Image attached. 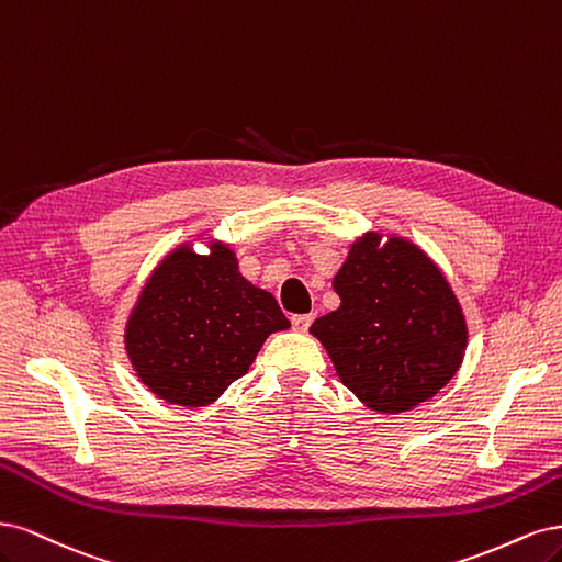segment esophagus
I'll use <instances>...</instances> for the list:
<instances>
[{
  "instance_id": "34e87169",
  "label": "esophagus",
  "mask_w": 562,
  "mask_h": 562,
  "mask_svg": "<svg viewBox=\"0 0 562 562\" xmlns=\"http://www.w3.org/2000/svg\"><path fill=\"white\" fill-rule=\"evenodd\" d=\"M311 322H313V313H307V315H294V317H292V327H294L296 331H307V327H311Z\"/></svg>"
}]
</instances>
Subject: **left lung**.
Here are the masks:
<instances>
[{"instance_id":"8db88e82","label":"left lung","mask_w":562,"mask_h":562,"mask_svg":"<svg viewBox=\"0 0 562 562\" xmlns=\"http://www.w3.org/2000/svg\"><path fill=\"white\" fill-rule=\"evenodd\" d=\"M331 284L340 305L317 317L311 334L367 408L411 411L460 371L469 338L462 305L420 245L361 233Z\"/></svg>"}]
</instances>
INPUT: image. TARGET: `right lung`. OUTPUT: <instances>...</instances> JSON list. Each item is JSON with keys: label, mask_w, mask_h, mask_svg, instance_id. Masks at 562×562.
Listing matches in <instances>:
<instances>
[{"label": "right lung", "mask_w": 562, "mask_h": 562, "mask_svg": "<svg viewBox=\"0 0 562 562\" xmlns=\"http://www.w3.org/2000/svg\"><path fill=\"white\" fill-rule=\"evenodd\" d=\"M177 245L158 261L125 322L131 367L158 400L201 408L245 375L263 340L292 327L278 301L251 284L228 243ZM209 240V255L192 245Z\"/></svg>", "instance_id": "1"}]
</instances>
